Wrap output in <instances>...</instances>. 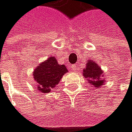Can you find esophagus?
<instances>
[{
    "label": "esophagus",
    "mask_w": 132,
    "mask_h": 132,
    "mask_svg": "<svg viewBox=\"0 0 132 132\" xmlns=\"http://www.w3.org/2000/svg\"><path fill=\"white\" fill-rule=\"evenodd\" d=\"M71 70H73V71H77V65H71Z\"/></svg>",
    "instance_id": "1"
}]
</instances>
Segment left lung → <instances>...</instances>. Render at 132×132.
Masks as SVG:
<instances>
[{"mask_svg":"<svg viewBox=\"0 0 132 132\" xmlns=\"http://www.w3.org/2000/svg\"><path fill=\"white\" fill-rule=\"evenodd\" d=\"M84 77L88 81V83L94 88H98L105 83V73L101 68L93 60H88L86 67L83 70Z\"/></svg>","mask_w":132,"mask_h":132,"instance_id":"8db88e82","label":"left lung"}]
</instances>
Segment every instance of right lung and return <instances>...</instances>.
Segmentation results:
<instances>
[{
    "mask_svg": "<svg viewBox=\"0 0 132 132\" xmlns=\"http://www.w3.org/2000/svg\"><path fill=\"white\" fill-rule=\"evenodd\" d=\"M67 72L68 70L65 65L58 64L55 57H49L39 63L33 71V78L37 84V90L43 93H48Z\"/></svg>",
    "mask_w": 132,
    "mask_h": 132,
    "instance_id": "add662e5",
    "label": "right lung"
}]
</instances>
